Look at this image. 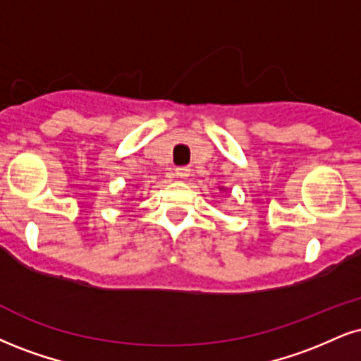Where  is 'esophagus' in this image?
Here are the masks:
<instances>
[{
    "mask_svg": "<svg viewBox=\"0 0 361 361\" xmlns=\"http://www.w3.org/2000/svg\"><path fill=\"white\" fill-rule=\"evenodd\" d=\"M176 178H181V180H185V178L190 176V173H192V169L186 168V166H180L176 168Z\"/></svg>",
    "mask_w": 361,
    "mask_h": 361,
    "instance_id": "obj_1",
    "label": "esophagus"
}]
</instances>
